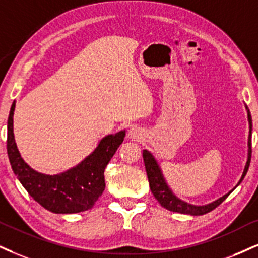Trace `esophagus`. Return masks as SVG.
Masks as SVG:
<instances>
[{"label": "esophagus", "mask_w": 258, "mask_h": 258, "mask_svg": "<svg viewBox=\"0 0 258 258\" xmlns=\"http://www.w3.org/2000/svg\"><path fill=\"white\" fill-rule=\"evenodd\" d=\"M127 137H128V138L132 139V140L142 139V137H143L142 130H140L139 127L133 126V127H131V128L128 130V132H127Z\"/></svg>", "instance_id": "1"}]
</instances>
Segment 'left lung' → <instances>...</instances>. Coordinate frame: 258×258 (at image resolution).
I'll return each mask as SVG.
<instances>
[{"mask_svg": "<svg viewBox=\"0 0 258 258\" xmlns=\"http://www.w3.org/2000/svg\"><path fill=\"white\" fill-rule=\"evenodd\" d=\"M247 109V107H246ZM247 119H249V125H250V135H249V142H247V146H249V151H247V162L244 169L242 177H240L239 182L237 185L240 184V182L243 181V178L245 177L247 169H249L250 161H251V130H252V120H251V115L249 109H247ZM143 159H144V164L146 169V174H148L149 178V184L150 189H151L153 197L161 204L162 207L167 208V210L171 212H177V213H183V214H190V216H202V214H206L208 212L213 211L214 208H217L219 205L226 199L229 195L232 193V190L229 194L224 195L220 199H218L212 204L205 205V206H195V205L187 204V202L180 200L178 198L175 197V194L172 193L171 189L168 187V184L165 183L164 177H163L161 169H159L157 162L153 158V156L150 153L148 150L143 151Z\"/></svg>", "mask_w": 258, "mask_h": 258, "instance_id": "left-lung-1", "label": "left lung"}]
</instances>
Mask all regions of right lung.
I'll use <instances>...</instances> for the list:
<instances>
[{"label": "right lung", "instance_id": "obj_1", "mask_svg": "<svg viewBox=\"0 0 258 258\" xmlns=\"http://www.w3.org/2000/svg\"><path fill=\"white\" fill-rule=\"evenodd\" d=\"M13 102L8 116L7 152L14 174L38 204L53 213H78L90 210L105 190V169L125 138V131L101 139L91 155L68 171L45 175L29 168L16 148L13 133Z\"/></svg>", "mask_w": 258, "mask_h": 258}]
</instances>
